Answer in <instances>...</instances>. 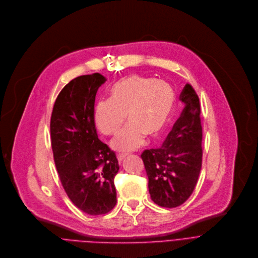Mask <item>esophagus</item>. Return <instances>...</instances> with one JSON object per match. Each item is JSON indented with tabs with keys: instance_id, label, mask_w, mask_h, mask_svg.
Instances as JSON below:
<instances>
[{
	"instance_id": "34e87169",
	"label": "esophagus",
	"mask_w": 258,
	"mask_h": 258,
	"mask_svg": "<svg viewBox=\"0 0 258 258\" xmlns=\"http://www.w3.org/2000/svg\"><path fill=\"white\" fill-rule=\"evenodd\" d=\"M127 156H128L127 153H119V154H118V157H117V158H118V161L121 163V162H122V161H123Z\"/></svg>"
}]
</instances>
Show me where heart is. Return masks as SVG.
Returning a JSON list of instances; mask_svg holds the SVG:
<instances>
[{"label":"heart","mask_w":258,"mask_h":258,"mask_svg":"<svg viewBox=\"0 0 258 258\" xmlns=\"http://www.w3.org/2000/svg\"><path fill=\"white\" fill-rule=\"evenodd\" d=\"M109 100H101L94 110V122L105 135H115L112 145L121 151L139 147L144 137L152 140L165 130L175 105V92L164 80L131 74L121 78L109 91Z\"/></svg>","instance_id":"1"}]
</instances>
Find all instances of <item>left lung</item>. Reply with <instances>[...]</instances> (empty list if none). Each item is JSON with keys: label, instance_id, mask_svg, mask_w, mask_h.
Returning a JSON list of instances; mask_svg holds the SVG:
<instances>
[{"label": "left lung", "instance_id": "8db88e82", "mask_svg": "<svg viewBox=\"0 0 258 258\" xmlns=\"http://www.w3.org/2000/svg\"><path fill=\"white\" fill-rule=\"evenodd\" d=\"M180 100L184 109L164 144L145 149L141 159L151 199L163 208H177L192 194L202 165V126L199 98L187 83Z\"/></svg>", "mask_w": 258, "mask_h": 258}]
</instances>
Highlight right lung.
<instances>
[{
    "label": "right lung",
    "mask_w": 258,
    "mask_h": 258,
    "mask_svg": "<svg viewBox=\"0 0 258 258\" xmlns=\"http://www.w3.org/2000/svg\"><path fill=\"white\" fill-rule=\"evenodd\" d=\"M106 81L99 73L71 80L55 101L49 125L62 186L76 207L90 216L105 215L117 203L118 160L98 139L94 123L95 95Z\"/></svg>",
    "instance_id": "1"
}]
</instances>
